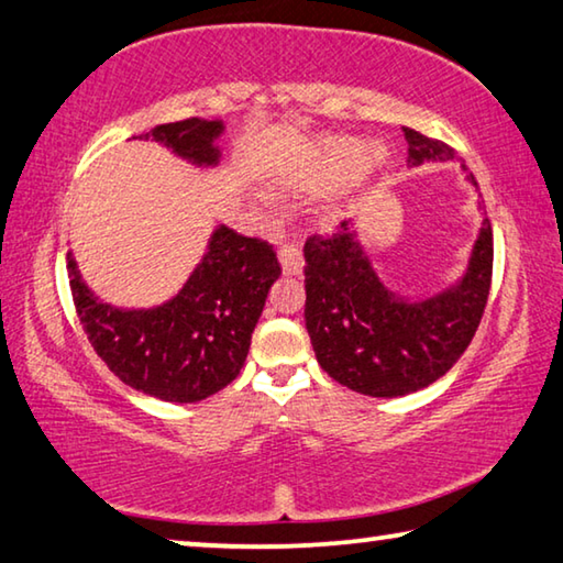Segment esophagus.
<instances>
[{
    "instance_id": "esophagus-1",
    "label": "esophagus",
    "mask_w": 563,
    "mask_h": 563,
    "mask_svg": "<svg viewBox=\"0 0 563 563\" xmlns=\"http://www.w3.org/2000/svg\"><path fill=\"white\" fill-rule=\"evenodd\" d=\"M280 268L285 275H300L302 273V251L295 243H285L278 251Z\"/></svg>"
}]
</instances>
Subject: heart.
Here are the masks:
<instances>
[{
    "mask_svg": "<svg viewBox=\"0 0 563 563\" xmlns=\"http://www.w3.org/2000/svg\"><path fill=\"white\" fill-rule=\"evenodd\" d=\"M387 161L383 144H367L357 136H320L302 154L275 174V184L300 194H325L362 186Z\"/></svg>",
    "mask_w": 563,
    "mask_h": 563,
    "instance_id": "b5f03b06",
    "label": "heart"
}]
</instances>
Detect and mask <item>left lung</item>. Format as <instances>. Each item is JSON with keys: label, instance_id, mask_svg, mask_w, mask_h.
<instances>
[{"label": "left lung", "instance_id": "left-lung-1", "mask_svg": "<svg viewBox=\"0 0 563 563\" xmlns=\"http://www.w3.org/2000/svg\"><path fill=\"white\" fill-rule=\"evenodd\" d=\"M407 164L454 161L442 141L407 129ZM464 178L476 186L462 166ZM305 253V328L325 373L369 397H405L437 383L470 347L492 285V225L484 216L462 278L432 298H405L379 278L355 223L312 235Z\"/></svg>", "mask_w": 563, "mask_h": 563}]
</instances>
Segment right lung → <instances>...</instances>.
<instances>
[{
  "label": "right lung",
  "instance_id": "right-lung-1",
  "mask_svg": "<svg viewBox=\"0 0 563 563\" xmlns=\"http://www.w3.org/2000/svg\"><path fill=\"white\" fill-rule=\"evenodd\" d=\"M221 119L161 123L141 141H156L196 168L221 164ZM66 268L84 332L121 383L164 402H201L241 375L251 335L280 263L273 245L216 225L203 258L176 295L151 308L101 300L81 278L74 253Z\"/></svg>",
  "mask_w": 563,
  "mask_h": 563
}]
</instances>
